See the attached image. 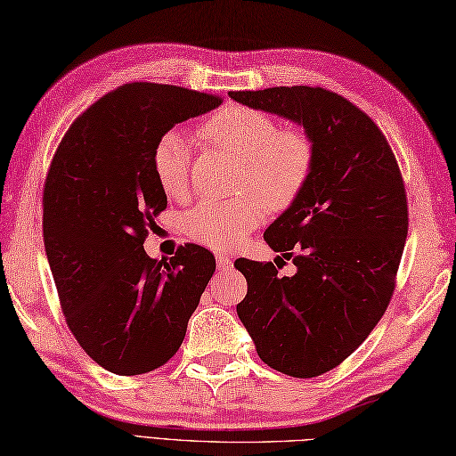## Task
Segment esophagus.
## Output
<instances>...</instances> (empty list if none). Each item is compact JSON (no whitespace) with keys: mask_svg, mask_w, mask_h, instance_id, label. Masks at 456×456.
Returning a JSON list of instances; mask_svg holds the SVG:
<instances>
[{"mask_svg":"<svg viewBox=\"0 0 456 456\" xmlns=\"http://www.w3.org/2000/svg\"><path fill=\"white\" fill-rule=\"evenodd\" d=\"M216 263H217V268L223 270V273H225V270H229L231 265H233V263H231V258L227 255H223V253L216 255Z\"/></svg>","mask_w":456,"mask_h":456,"instance_id":"esophagus-1","label":"esophagus"}]
</instances>
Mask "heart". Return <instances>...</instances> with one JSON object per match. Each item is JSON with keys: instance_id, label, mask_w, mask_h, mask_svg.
Returning a JSON list of instances; mask_svg holds the SVG:
<instances>
[{"instance_id": "1", "label": "heart", "mask_w": 456, "mask_h": 456, "mask_svg": "<svg viewBox=\"0 0 456 456\" xmlns=\"http://www.w3.org/2000/svg\"><path fill=\"white\" fill-rule=\"evenodd\" d=\"M213 147L240 159L237 188L229 200H206L183 216L191 240L211 248H233L266 217V206L288 209L312 178L315 149L299 129H280L274 118L245 105H225L200 125ZM152 170L160 190L172 200L186 198L190 147L183 134L167 131L152 149Z\"/></svg>"}]
</instances>
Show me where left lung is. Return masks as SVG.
<instances>
[{"instance_id": "8db88e82", "label": "left lung", "mask_w": 456, "mask_h": 456, "mask_svg": "<svg viewBox=\"0 0 456 456\" xmlns=\"http://www.w3.org/2000/svg\"><path fill=\"white\" fill-rule=\"evenodd\" d=\"M229 95L302 125L314 142L302 196L265 231L296 274L235 263L248 284L237 314L258 356L278 372L314 378L354 353L390 304L408 237L402 174L382 131L343 95L309 86Z\"/></svg>"}]
</instances>
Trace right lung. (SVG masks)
<instances>
[{
    "label": "right lung",
    "mask_w": 456,
    "mask_h": 456,
    "mask_svg": "<svg viewBox=\"0 0 456 456\" xmlns=\"http://www.w3.org/2000/svg\"><path fill=\"white\" fill-rule=\"evenodd\" d=\"M219 105L217 95L178 86L125 84L86 110L54 152L43 193L46 258L76 341L113 374L168 362L216 273L200 245L157 260L142 243L167 209L154 144Z\"/></svg>",
    "instance_id": "obj_1"
}]
</instances>
